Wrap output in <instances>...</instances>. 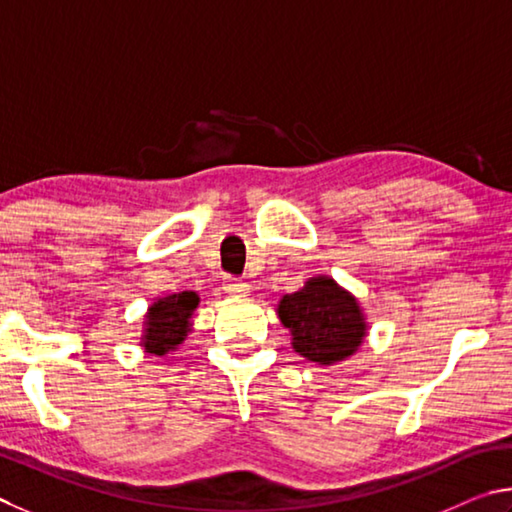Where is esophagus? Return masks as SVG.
<instances>
[{
    "instance_id": "34e87169",
    "label": "esophagus",
    "mask_w": 512,
    "mask_h": 512,
    "mask_svg": "<svg viewBox=\"0 0 512 512\" xmlns=\"http://www.w3.org/2000/svg\"><path fill=\"white\" fill-rule=\"evenodd\" d=\"M222 290L231 294V297H245V294L249 292V285L242 283L240 279H233V276H224Z\"/></svg>"
}]
</instances>
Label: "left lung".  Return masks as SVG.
<instances>
[{
	"mask_svg": "<svg viewBox=\"0 0 512 512\" xmlns=\"http://www.w3.org/2000/svg\"><path fill=\"white\" fill-rule=\"evenodd\" d=\"M276 315L290 330L294 351L321 366L355 355L369 330L360 301L330 276H312L299 292L285 294Z\"/></svg>",
	"mask_w": 512,
	"mask_h": 512,
	"instance_id": "left-lung-1",
	"label": "left lung"
}]
</instances>
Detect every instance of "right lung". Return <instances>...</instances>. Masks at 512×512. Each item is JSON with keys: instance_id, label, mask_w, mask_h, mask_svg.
I'll use <instances>...</instances> for the list:
<instances>
[{"instance_id": "obj_1", "label": "right lung", "mask_w": 512, "mask_h": 512, "mask_svg": "<svg viewBox=\"0 0 512 512\" xmlns=\"http://www.w3.org/2000/svg\"><path fill=\"white\" fill-rule=\"evenodd\" d=\"M200 306V297L195 292H175L159 297L146 312L143 321L141 346L150 355L164 357L184 342L193 330V312Z\"/></svg>"}]
</instances>
